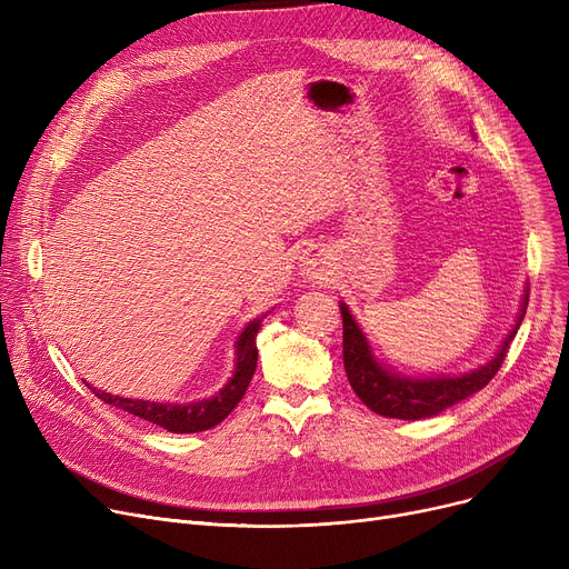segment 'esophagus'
<instances>
[{"label":"esophagus","instance_id":"obj_1","mask_svg":"<svg viewBox=\"0 0 569 569\" xmlns=\"http://www.w3.org/2000/svg\"><path fill=\"white\" fill-rule=\"evenodd\" d=\"M300 269H302V277L305 279H322V274H325V262L320 260V253H307L305 258H302V264H300Z\"/></svg>","mask_w":569,"mask_h":569}]
</instances>
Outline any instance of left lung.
I'll return each mask as SVG.
<instances>
[{
    "instance_id": "left-lung-1",
    "label": "left lung",
    "mask_w": 569,
    "mask_h": 569,
    "mask_svg": "<svg viewBox=\"0 0 569 569\" xmlns=\"http://www.w3.org/2000/svg\"><path fill=\"white\" fill-rule=\"evenodd\" d=\"M526 307L528 290L521 300L515 327L507 332L500 348L487 365L461 376L412 378L387 369L382 362H378V357L373 355L362 327L357 325L350 309L343 302H339L343 318V367L348 382L355 395L365 401V406L382 417H397V420H425V417H433L445 408H452L455 403L468 399L470 395L480 392L485 385H489V380L498 373L505 360L507 348H510L512 339L517 337L519 325L526 316Z\"/></svg>"
}]
</instances>
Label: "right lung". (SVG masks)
Wrapping results in <instances>:
<instances>
[{
  "label": "right lung",
  "instance_id": "1",
  "mask_svg": "<svg viewBox=\"0 0 569 569\" xmlns=\"http://www.w3.org/2000/svg\"><path fill=\"white\" fill-rule=\"evenodd\" d=\"M264 316L251 320L242 335L237 337L234 341V371L232 378L221 387V390L209 397V399H200V401H191V403H161V401H144V399H127L119 395H110V392H101L97 387H92L89 382H84L89 390H92L103 403H110L119 410H127L140 420L152 422L170 433H198V431H207L217 427L219 422H223L226 417L232 412V408L242 401L247 387L256 373V362H258V348H256V337L260 332V322Z\"/></svg>",
  "mask_w": 569,
  "mask_h": 569
}]
</instances>
